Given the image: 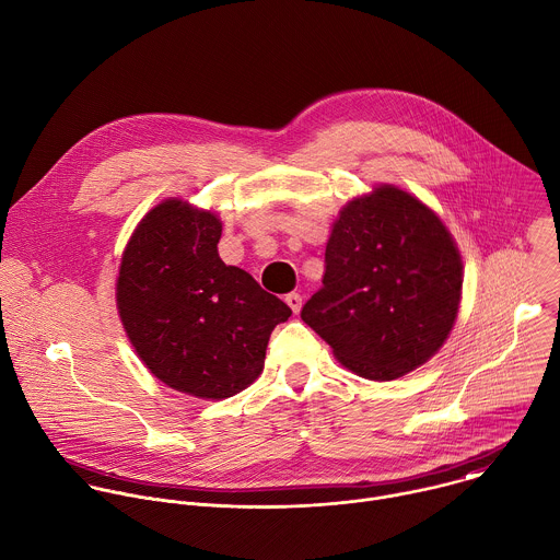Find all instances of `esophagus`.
<instances>
[{"instance_id": "obj_1", "label": "esophagus", "mask_w": 560, "mask_h": 560, "mask_svg": "<svg viewBox=\"0 0 560 560\" xmlns=\"http://www.w3.org/2000/svg\"><path fill=\"white\" fill-rule=\"evenodd\" d=\"M285 303L290 305V310H292L294 314H299V312H301V305H303V296H301L299 292H290V294H285Z\"/></svg>"}]
</instances>
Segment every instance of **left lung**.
<instances>
[{
	"label": "left lung",
	"instance_id": "1",
	"mask_svg": "<svg viewBox=\"0 0 560 560\" xmlns=\"http://www.w3.org/2000/svg\"><path fill=\"white\" fill-rule=\"evenodd\" d=\"M462 281V257L442 220L385 184L340 211L325 248L323 288L301 318L358 376L396 381L448 338Z\"/></svg>",
	"mask_w": 560,
	"mask_h": 560
}]
</instances>
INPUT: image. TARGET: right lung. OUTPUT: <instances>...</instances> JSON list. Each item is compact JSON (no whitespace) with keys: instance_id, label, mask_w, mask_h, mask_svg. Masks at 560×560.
Wrapping results in <instances>:
<instances>
[{"instance_id":"1","label":"right lung","mask_w":560,"mask_h":560,"mask_svg":"<svg viewBox=\"0 0 560 560\" xmlns=\"http://www.w3.org/2000/svg\"><path fill=\"white\" fill-rule=\"evenodd\" d=\"M220 237L211 211L166 200L133 231L116 281L120 320L147 369L166 387L209 400L257 381L272 329L292 314L220 259Z\"/></svg>"}]
</instances>
